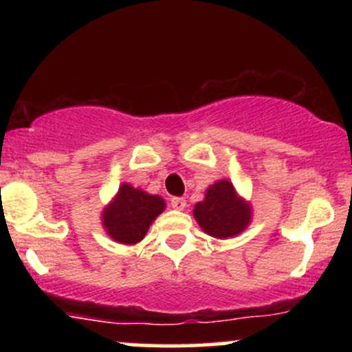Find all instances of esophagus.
<instances>
[{
  "label": "esophagus",
  "instance_id": "1",
  "mask_svg": "<svg viewBox=\"0 0 352 352\" xmlns=\"http://www.w3.org/2000/svg\"><path fill=\"white\" fill-rule=\"evenodd\" d=\"M170 205H172V208H175V210H184L185 207H187V201H185V199H182V197H173V199L170 200Z\"/></svg>",
  "mask_w": 352,
  "mask_h": 352
}]
</instances>
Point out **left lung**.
Returning a JSON list of instances; mask_svg holds the SVG:
<instances>
[{"instance_id":"1","label":"left lung","mask_w":352,"mask_h":352,"mask_svg":"<svg viewBox=\"0 0 352 352\" xmlns=\"http://www.w3.org/2000/svg\"><path fill=\"white\" fill-rule=\"evenodd\" d=\"M195 220L205 233L215 238L235 236L250 223V205L238 199L228 180H220L208 187L205 200L195 205Z\"/></svg>"}]
</instances>
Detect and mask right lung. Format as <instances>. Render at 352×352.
<instances>
[{
	"label": "right lung",
	"mask_w": 352,
	"mask_h": 352,
	"mask_svg": "<svg viewBox=\"0 0 352 352\" xmlns=\"http://www.w3.org/2000/svg\"><path fill=\"white\" fill-rule=\"evenodd\" d=\"M164 208L165 204L160 197L148 195L142 190L124 184L114 201L104 210V228L109 236L119 243L134 245L142 240L152 221Z\"/></svg>",
	"instance_id": "right-lung-1"
}]
</instances>
